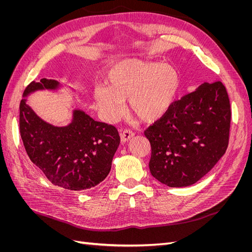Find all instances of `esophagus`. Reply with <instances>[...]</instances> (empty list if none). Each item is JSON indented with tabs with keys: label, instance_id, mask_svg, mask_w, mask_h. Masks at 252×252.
Wrapping results in <instances>:
<instances>
[{
	"label": "esophagus",
	"instance_id": "obj_1",
	"mask_svg": "<svg viewBox=\"0 0 252 252\" xmlns=\"http://www.w3.org/2000/svg\"><path fill=\"white\" fill-rule=\"evenodd\" d=\"M133 135H134V133L131 130H129V129H124V130H120L121 141L123 142V143L130 140Z\"/></svg>",
	"mask_w": 252,
	"mask_h": 252
}]
</instances>
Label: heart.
I'll list each match as a JSON object with an SVG mask.
<instances>
[{"label": "heart", "mask_w": 252, "mask_h": 252, "mask_svg": "<svg viewBox=\"0 0 252 252\" xmlns=\"http://www.w3.org/2000/svg\"><path fill=\"white\" fill-rule=\"evenodd\" d=\"M108 86L94 90V98L103 117L114 121L121 117L124 100L129 110L142 121L152 123L171 107L180 87V75L172 66L128 59L114 65L107 75Z\"/></svg>", "instance_id": "heart-1"}]
</instances>
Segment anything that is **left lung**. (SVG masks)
Returning a JSON list of instances; mask_svg holds the SVG:
<instances>
[{"instance_id": "1", "label": "left lung", "mask_w": 252, "mask_h": 252, "mask_svg": "<svg viewBox=\"0 0 252 252\" xmlns=\"http://www.w3.org/2000/svg\"><path fill=\"white\" fill-rule=\"evenodd\" d=\"M231 110L222 82L204 83L172 103L145 130L150 142L152 177L169 187L194 184L224 156Z\"/></svg>"}]
</instances>
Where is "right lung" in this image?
Segmentation results:
<instances>
[{
	"instance_id": "add662e5",
	"label": "right lung",
	"mask_w": 252,
	"mask_h": 252,
	"mask_svg": "<svg viewBox=\"0 0 252 252\" xmlns=\"http://www.w3.org/2000/svg\"><path fill=\"white\" fill-rule=\"evenodd\" d=\"M60 83L41 79L32 82L23 96L37 90H56ZM22 98L20 133L32 162L53 185L82 191L107 177L120 145L117 128L94 121L83 110H73L70 124L53 126L43 121Z\"/></svg>"
}]
</instances>
